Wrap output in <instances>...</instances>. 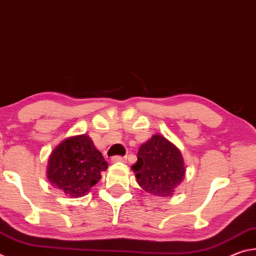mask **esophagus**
<instances>
[{
    "mask_svg": "<svg viewBox=\"0 0 256 256\" xmlns=\"http://www.w3.org/2000/svg\"><path fill=\"white\" fill-rule=\"evenodd\" d=\"M126 157H120V156H115L112 158V162H126Z\"/></svg>",
    "mask_w": 256,
    "mask_h": 256,
    "instance_id": "obj_1",
    "label": "esophagus"
}]
</instances>
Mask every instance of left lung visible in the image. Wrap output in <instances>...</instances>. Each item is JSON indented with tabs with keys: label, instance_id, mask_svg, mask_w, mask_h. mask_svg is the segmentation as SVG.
Here are the masks:
<instances>
[{
	"label": "left lung",
	"instance_id": "1",
	"mask_svg": "<svg viewBox=\"0 0 256 256\" xmlns=\"http://www.w3.org/2000/svg\"><path fill=\"white\" fill-rule=\"evenodd\" d=\"M131 170L140 188L154 196H170L185 176L180 150L168 138L154 134L138 151Z\"/></svg>",
	"mask_w": 256,
	"mask_h": 256
}]
</instances>
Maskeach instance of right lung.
I'll list each match as a JSON object with an SVG mask.
<instances>
[{"label":"right lung","instance_id":"obj_1","mask_svg":"<svg viewBox=\"0 0 256 256\" xmlns=\"http://www.w3.org/2000/svg\"><path fill=\"white\" fill-rule=\"evenodd\" d=\"M108 164L88 134L64 138L52 151L46 176L70 198L84 196L102 178Z\"/></svg>","mask_w":256,"mask_h":256}]
</instances>
